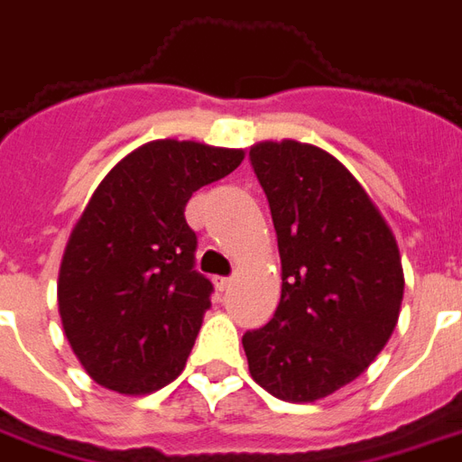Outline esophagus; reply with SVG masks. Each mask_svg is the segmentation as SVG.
Segmentation results:
<instances>
[{
	"instance_id": "1",
	"label": "esophagus",
	"mask_w": 462,
	"mask_h": 462,
	"mask_svg": "<svg viewBox=\"0 0 462 462\" xmlns=\"http://www.w3.org/2000/svg\"><path fill=\"white\" fill-rule=\"evenodd\" d=\"M215 286H217L220 291H227L232 286V276H217V279H215Z\"/></svg>"
}]
</instances>
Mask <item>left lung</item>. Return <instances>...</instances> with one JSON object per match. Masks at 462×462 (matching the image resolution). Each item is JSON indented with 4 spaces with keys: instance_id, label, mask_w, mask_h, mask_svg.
<instances>
[{
    "instance_id": "8db88e82",
    "label": "left lung",
    "mask_w": 462,
    "mask_h": 462,
    "mask_svg": "<svg viewBox=\"0 0 462 462\" xmlns=\"http://www.w3.org/2000/svg\"><path fill=\"white\" fill-rule=\"evenodd\" d=\"M249 162L282 257V300L242 336L249 374L283 402H316L367 370L396 326L404 272L389 225L323 149L262 142Z\"/></svg>"
}]
</instances>
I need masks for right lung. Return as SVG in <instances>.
<instances>
[{"label":"right lung","mask_w":462,"mask_h":462,"mask_svg":"<svg viewBox=\"0 0 462 462\" xmlns=\"http://www.w3.org/2000/svg\"><path fill=\"white\" fill-rule=\"evenodd\" d=\"M242 149L159 139L109 171L70 232L58 274L63 333L85 372L149 394L186 367L213 283L196 269L186 203L225 179Z\"/></svg>","instance_id":"obj_1"}]
</instances>
